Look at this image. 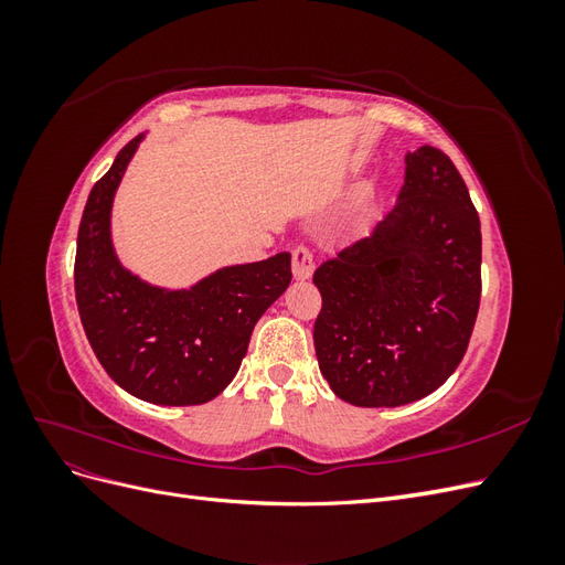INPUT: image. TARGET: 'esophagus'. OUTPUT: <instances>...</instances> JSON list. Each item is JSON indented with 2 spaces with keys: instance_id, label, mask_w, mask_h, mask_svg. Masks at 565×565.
<instances>
[{
  "instance_id": "34e87169",
  "label": "esophagus",
  "mask_w": 565,
  "mask_h": 565,
  "mask_svg": "<svg viewBox=\"0 0 565 565\" xmlns=\"http://www.w3.org/2000/svg\"><path fill=\"white\" fill-rule=\"evenodd\" d=\"M313 268H316L313 252H311L309 247H297V249L292 252V273H295V280H309Z\"/></svg>"
}]
</instances>
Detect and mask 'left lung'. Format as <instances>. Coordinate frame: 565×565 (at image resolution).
<instances>
[{"label": "left lung", "mask_w": 565, "mask_h": 565, "mask_svg": "<svg viewBox=\"0 0 565 565\" xmlns=\"http://www.w3.org/2000/svg\"><path fill=\"white\" fill-rule=\"evenodd\" d=\"M313 341L334 396L398 407L457 370L481 301V221L446 152H405L393 210L313 273Z\"/></svg>", "instance_id": "8db88e82"}]
</instances>
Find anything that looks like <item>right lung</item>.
Wrapping results in <instances>:
<instances>
[{
	"instance_id": "right-lung-1",
	"label": "right lung",
	"mask_w": 565,
	"mask_h": 565,
	"mask_svg": "<svg viewBox=\"0 0 565 565\" xmlns=\"http://www.w3.org/2000/svg\"><path fill=\"white\" fill-rule=\"evenodd\" d=\"M143 139L119 150L89 193L77 233V309L98 363L119 388L152 405H200L241 370L256 320L292 280V256L221 266L181 289L136 276L113 245V202Z\"/></svg>"
}]
</instances>
